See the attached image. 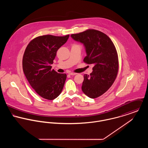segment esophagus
Returning a JSON list of instances; mask_svg holds the SVG:
<instances>
[{
	"mask_svg": "<svg viewBox=\"0 0 148 148\" xmlns=\"http://www.w3.org/2000/svg\"><path fill=\"white\" fill-rule=\"evenodd\" d=\"M69 75H76L77 73H73V72H69V73H68Z\"/></svg>",
	"mask_w": 148,
	"mask_h": 148,
	"instance_id": "34e87169",
	"label": "esophagus"
}]
</instances>
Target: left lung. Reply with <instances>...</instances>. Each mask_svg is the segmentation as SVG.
I'll return each mask as SVG.
<instances>
[{"instance_id":"1","label":"left lung","mask_w":148,"mask_h":148,"mask_svg":"<svg viewBox=\"0 0 148 148\" xmlns=\"http://www.w3.org/2000/svg\"><path fill=\"white\" fill-rule=\"evenodd\" d=\"M71 36L84 45L85 63L94 65L90 75H84L82 91L90 98H97L110 88L117 77L119 60L116 48L106 34L97 30L88 29Z\"/></svg>"}]
</instances>
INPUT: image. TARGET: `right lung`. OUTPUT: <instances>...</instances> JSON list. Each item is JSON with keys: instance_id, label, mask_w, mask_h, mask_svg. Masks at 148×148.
I'll return each instance as SVG.
<instances>
[{"instance_id": "1", "label": "right lung", "mask_w": 148, "mask_h": 148, "mask_svg": "<svg viewBox=\"0 0 148 148\" xmlns=\"http://www.w3.org/2000/svg\"><path fill=\"white\" fill-rule=\"evenodd\" d=\"M69 35H47L37 37L28 44L23 58V69L29 84L42 98L52 100L61 93L66 78L65 73L52 69L57 51Z\"/></svg>"}]
</instances>
